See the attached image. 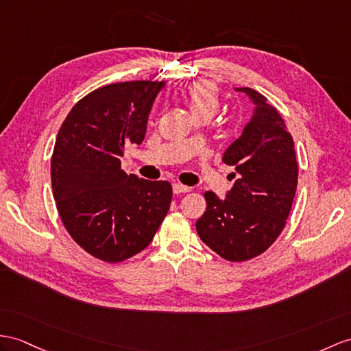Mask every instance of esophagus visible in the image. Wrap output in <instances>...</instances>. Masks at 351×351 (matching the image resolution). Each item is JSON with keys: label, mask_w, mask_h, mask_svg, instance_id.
Segmentation results:
<instances>
[{"label": "esophagus", "mask_w": 351, "mask_h": 351, "mask_svg": "<svg viewBox=\"0 0 351 351\" xmlns=\"http://www.w3.org/2000/svg\"><path fill=\"white\" fill-rule=\"evenodd\" d=\"M173 191H174V193H187V192H191V187L184 186L182 183H174Z\"/></svg>", "instance_id": "esophagus-1"}]
</instances>
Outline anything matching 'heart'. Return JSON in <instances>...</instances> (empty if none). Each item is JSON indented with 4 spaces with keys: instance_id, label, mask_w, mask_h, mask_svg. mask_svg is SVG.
I'll return each mask as SVG.
<instances>
[{
    "instance_id": "1",
    "label": "heart",
    "mask_w": 351,
    "mask_h": 351,
    "mask_svg": "<svg viewBox=\"0 0 351 351\" xmlns=\"http://www.w3.org/2000/svg\"><path fill=\"white\" fill-rule=\"evenodd\" d=\"M187 106L192 110L193 116L210 114L215 116L220 107L219 90L210 82H196L186 92Z\"/></svg>"
}]
</instances>
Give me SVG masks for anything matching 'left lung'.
<instances>
[{"mask_svg": "<svg viewBox=\"0 0 351 351\" xmlns=\"http://www.w3.org/2000/svg\"><path fill=\"white\" fill-rule=\"evenodd\" d=\"M237 90L256 104L252 122L221 159L235 168L238 178L225 201L204 193L207 208L196 230L220 258L245 262L267 252L283 230L296 192L298 162L293 138L278 111L258 90Z\"/></svg>", "mask_w": 351, "mask_h": 351, "instance_id": "1", "label": "left lung"}]
</instances>
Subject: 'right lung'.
<instances>
[{"label":"right lung","instance_id":"right-lung-1","mask_svg":"<svg viewBox=\"0 0 351 351\" xmlns=\"http://www.w3.org/2000/svg\"><path fill=\"white\" fill-rule=\"evenodd\" d=\"M165 82L111 83L75 102L58 132L50 177L59 217L82 249L119 263L146 249L173 199L168 182L121 169V158L146 135Z\"/></svg>","mask_w":351,"mask_h":351}]
</instances>
